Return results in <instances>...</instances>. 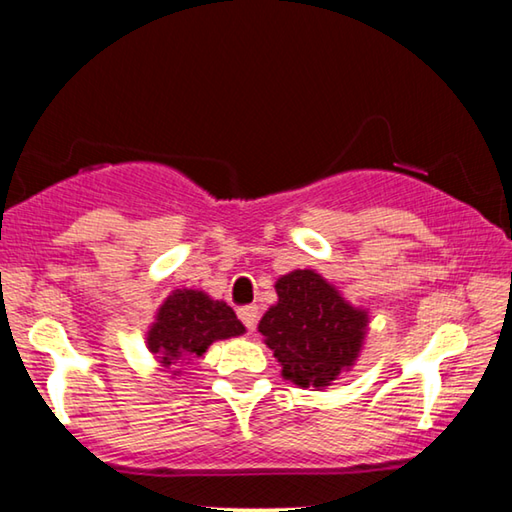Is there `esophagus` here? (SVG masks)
Here are the masks:
<instances>
[{"mask_svg": "<svg viewBox=\"0 0 512 512\" xmlns=\"http://www.w3.org/2000/svg\"><path fill=\"white\" fill-rule=\"evenodd\" d=\"M237 314H239V320H241V323H244V325L250 329V332H253L255 325H257V314H259L257 307H255V305L241 307V309L237 311Z\"/></svg>", "mask_w": 512, "mask_h": 512, "instance_id": "esophagus-1", "label": "esophagus"}]
</instances>
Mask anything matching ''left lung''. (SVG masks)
Returning <instances> with one entry per match:
<instances>
[{"instance_id": "obj_1", "label": "left lung", "mask_w": 512, "mask_h": 512, "mask_svg": "<svg viewBox=\"0 0 512 512\" xmlns=\"http://www.w3.org/2000/svg\"><path fill=\"white\" fill-rule=\"evenodd\" d=\"M277 302L259 320V334L300 388H325L354 366L368 332V311L354 307L314 268L275 282Z\"/></svg>"}]
</instances>
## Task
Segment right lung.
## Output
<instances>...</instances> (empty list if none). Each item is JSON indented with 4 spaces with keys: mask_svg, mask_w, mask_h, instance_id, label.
Masks as SVG:
<instances>
[{
    "mask_svg": "<svg viewBox=\"0 0 512 512\" xmlns=\"http://www.w3.org/2000/svg\"><path fill=\"white\" fill-rule=\"evenodd\" d=\"M244 332L246 327L223 300H214L198 289H176L155 311V320L146 332V348L171 375H180V368L173 366L203 357L214 341Z\"/></svg>",
    "mask_w": 512,
    "mask_h": 512,
    "instance_id": "add662e5",
    "label": "right lung"
}]
</instances>
